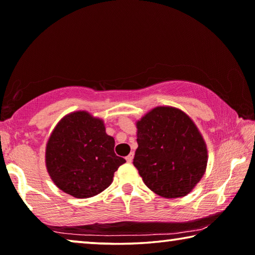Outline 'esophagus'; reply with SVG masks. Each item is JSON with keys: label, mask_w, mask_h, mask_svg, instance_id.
<instances>
[{"label": "esophagus", "mask_w": 255, "mask_h": 255, "mask_svg": "<svg viewBox=\"0 0 255 255\" xmlns=\"http://www.w3.org/2000/svg\"><path fill=\"white\" fill-rule=\"evenodd\" d=\"M125 159H127L128 162H132V160H133V153L131 152L130 155H128L127 158H125Z\"/></svg>", "instance_id": "34e87169"}]
</instances>
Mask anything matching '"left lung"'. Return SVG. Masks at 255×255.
I'll use <instances>...</instances> for the list:
<instances>
[{"label":"left lung","mask_w":255,"mask_h":255,"mask_svg":"<svg viewBox=\"0 0 255 255\" xmlns=\"http://www.w3.org/2000/svg\"><path fill=\"white\" fill-rule=\"evenodd\" d=\"M133 165L144 184L162 198L184 197L206 172L208 153L202 135L185 113L156 107L137 121Z\"/></svg>","instance_id":"1"}]
</instances>
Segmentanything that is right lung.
<instances>
[{
    "mask_svg": "<svg viewBox=\"0 0 255 255\" xmlns=\"http://www.w3.org/2000/svg\"><path fill=\"white\" fill-rule=\"evenodd\" d=\"M115 141L102 120L87 112L66 115L46 147V167L55 185L74 198L86 199L112 184L125 159L114 152Z\"/></svg>",
    "mask_w": 255,
    "mask_h": 255,
    "instance_id": "1",
    "label": "right lung"
}]
</instances>
